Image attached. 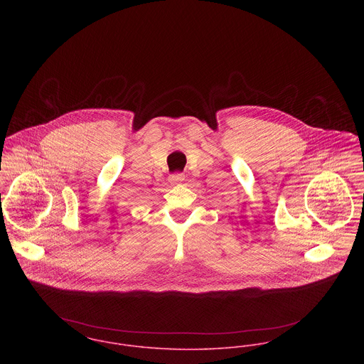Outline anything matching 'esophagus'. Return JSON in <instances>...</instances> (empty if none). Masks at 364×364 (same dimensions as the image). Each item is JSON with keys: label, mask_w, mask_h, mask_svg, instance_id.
I'll return each mask as SVG.
<instances>
[{"label": "esophagus", "mask_w": 364, "mask_h": 364, "mask_svg": "<svg viewBox=\"0 0 364 364\" xmlns=\"http://www.w3.org/2000/svg\"><path fill=\"white\" fill-rule=\"evenodd\" d=\"M170 181L172 185H181L185 181V175L179 173V172L172 173V175H170Z\"/></svg>", "instance_id": "34e87169"}]
</instances>
